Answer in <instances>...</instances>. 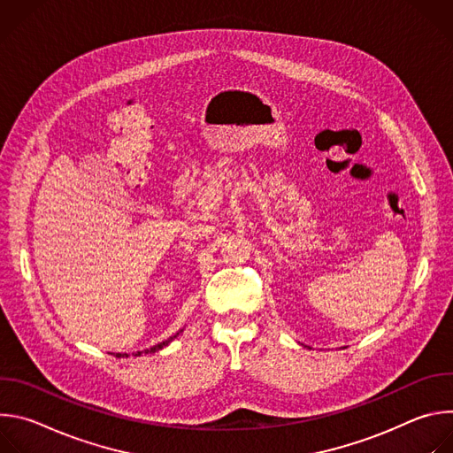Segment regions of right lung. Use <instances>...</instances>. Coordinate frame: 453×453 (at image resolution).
Masks as SVG:
<instances>
[{
  "mask_svg": "<svg viewBox=\"0 0 453 453\" xmlns=\"http://www.w3.org/2000/svg\"><path fill=\"white\" fill-rule=\"evenodd\" d=\"M180 332H182V330H180ZM180 332H179V334H180ZM179 334H175L173 337H170V339H166V341H163V342H159V344H156V346H152V348L145 349V353H156V351L163 349V348H165V346H168V344H170V342H172ZM142 353H143V351H138V353H133V355H134V357H140ZM116 357H118V358H121V357H128V355H127V353H116Z\"/></svg>",
  "mask_w": 453,
  "mask_h": 453,
  "instance_id": "add662e5",
  "label": "right lung"
}]
</instances>
